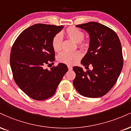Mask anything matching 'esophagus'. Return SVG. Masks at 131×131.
I'll return each mask as SVG.
<instances>
[{
	"label": "esophagus",
	"mask_w": 131,
	"mask_h": 131,
	"mask_svg": "<svg viewBox=\"0 0 131 131\" xmlns=\"http://www.w3.org/2000/svg\"><path fill=\"white\" fill-rule=\"evenodd\" d=\"M68 68L69 71H71L72 70V67H71V66H68Z\"/></svg>",
	"instance_id": "esophagus-1"
}]
</instances>
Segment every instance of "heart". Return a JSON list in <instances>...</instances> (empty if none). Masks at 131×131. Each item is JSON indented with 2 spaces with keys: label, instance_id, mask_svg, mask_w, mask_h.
Masks as SVG:
<instances>
[{
  "label": "heart",
  "instance_id": "b5f03b06",
  "mask_svg": "<svg viewBox=\"0 0 131 131\" xmlns=\"http://www.w3.org/2000/svg\"><path fill=\"white\" fill-rule=\"evenodd\" d=\"M65 34L68 37L70 38L74 41L79 42L81 46L84 47L86 46V42L82 40L84 37V34L83 31L74 27H70L66 30ZM61 42L62 37L60 34H58L54 36L52 41V46L55 51L58 52L61 48ZM82 56L81 52L75 51L74 52H61L58 56V61L62 63L70 64H74L76 63Z\"/></svg>",
  "mask_w": 131,
  "mask_h": 131
}]
</instances>
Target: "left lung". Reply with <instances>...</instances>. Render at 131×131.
Returning a JSON list of instances; mask_svg holds the SVG:
<instances>
[{
    "mask_svg": "<svg viewBox=\"0 0 131 131\" xmlns=\"http://www.w3.org/2000/svg\"><path fill=\"white\" fill-rule=\"evenodd\" d=\"M89 35V48L81 60L86 67L91 64L92 70L83 71L74 67L75 78L73 85L79 93L88 97L105 95L115 84L123 65L122 48L118 35L108 27L96 22L76 26Z\"/></svg>",
    "mask_w": 131,
    "mask_h": 131,
    "instance_id": "1",
    "label": "left lung"
}]
</instances>
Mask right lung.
<instances>
[{
	"label": "right lung",
	"mask_w": 131,
	"mask_h": 131,
	"mask_svg": "<svg viewBox=\"0 0 131 131\" xmlns=\"http://www.w3.org/2000/svg\"><path fill=\"white\" fill-rule=\"evenodd\" d=\"M63 27L43 24L33 25L24 30L13 45L10 61L14 80L34 100H45L53 96L67 72V66L63 63L49 70L44 68L55 60L52 41Z\"/></svg>",
	"instance_id": "1"
}]
</instances>
